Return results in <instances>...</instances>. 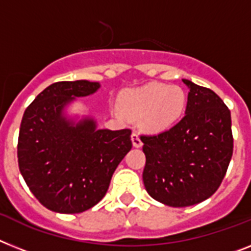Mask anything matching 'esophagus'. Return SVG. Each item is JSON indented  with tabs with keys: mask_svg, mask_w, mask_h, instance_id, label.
Returning <instances> with one entry per match:
<instances>
[{
	"mask_svg": "<svg viewBox=\"0 0 251 251\" xmlns=\"http://www.w3.org/2000/svg\"><path fill=\"white\" fill-rule=\"evenodd\" d=\"M132 142H133L134 148H141L142 146V140H141L140 134L137 132H133L132 133Z\"/></svg>",
	"mask_w": 251,
	"mask_h": 251,
	"instance_id": "1",
	"label": "esophagus"
}]
</instances>
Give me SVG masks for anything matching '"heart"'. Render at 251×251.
<instances>
[{
  "mask_svg": "<svg viewBox=\"0 0 251 251\" xmlns=\"http://www.w3.org/2000/svg\"><path fill=\"white\" fill-rule=\"evenodd\" d=\"M186 105V95L181 87L167 83H150L138 90L128 91L122 97L121 106L133 119L144 117V127L160 132L179 119Z\"/></svg>",
  "mask_w": 251,
  "mask_h": 251,
  "instance_id": "obj_1",
  "label": "heart"
}]
</instances>
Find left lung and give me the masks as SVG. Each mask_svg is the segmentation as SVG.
Returning a JSON list of instances; mask_svg holds the SVG:
<instances>
[{"mask_svg":"<svg viewBox=\"0 0 251 251\" xmlns=\"http://www.w3.org/2000/svg\"><path fill=\"white\" fill-rule=\"evenodd\" d=\"M182 80L190 88L183 118L160 133L141 136L145 188L152 199L175 208L210 198L233 152L228 107L212 90Z\"/></svg>","mask_w":251,"mask_h":251,"instance_id":"obj_1","label":"left lung"}]
</instances>
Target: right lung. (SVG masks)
<instances>
[{"instance_id":"right-lung-1","label":"right lung","mask_w":251,"mask_h":251,"mask_svg":"<svg viewBox=\"0 0 251 251\" xmlns=\"http://www.w3.org/2000/svg\"><path fill=\"white\" fill-rule=\"evenodd\" d=\"M99 87L88 80L56 82L23 115L19 169L33 195L52 212L74 214L95 206L132 149L130 129H96L92 119L74 127L61 115L74 97L88 96Z\"/></svg>"}]
</instances>
